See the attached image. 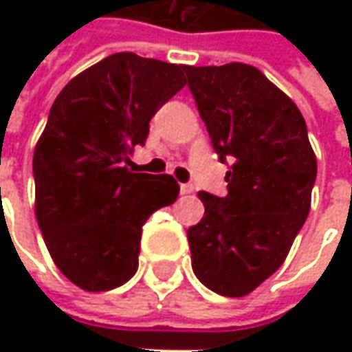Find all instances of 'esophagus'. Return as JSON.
I'll return each instance as SVG.
<instances>
[{
	"label": "esophagus",
	"instance_id": "34e87169",
	"mask_svg": "<svg viewBox=\"0 0 352 352\" xmlns=\"http://www.w3.org/2000/svg\"><path fill=\"white\" fill-rule=\"evenodd\" d=\"M194 186L192 184H180V194H192Z\"/></svg>",
	"mask_w": 352,
	"mask_h": 352
}]
</instances>
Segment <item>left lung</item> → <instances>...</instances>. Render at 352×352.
<instances>
[{"mask_svg": "<svg viewBox=\"0 0 352 352\" xmlns=\"http://www.w3.org/2000/svg\"><path fill=\"white\" fill-rule=\"evenodd\" d=\"M188 88L227 172V196L199 192L188 229L192 268L211 292L241 298L272 276L304 227L318 160L300 109L249 64L186 66Z\"/></svg>", "mask_w": 352, "mask_h": 352, "instance_id": "left-lung-1", "label": "left lung"}]
</instances>
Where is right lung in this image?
Wrapping results in <instances>:
<instances>
[{"label": "right lung", "instance_id": "right-lung-1", "mask_svg": "<svg viewBox=\"0 0 352 352\" xmlns=\"http://www.w3.org/2000/svg\"><path fill=\"white\" fill-rule=\"evenodd\" d=\"M184 64L117 52L70 80L33 156L34 211L54 264L86 292L139 268L144 221L174 204L176 180L125 166L156 111L186 84Z\"/></svg>", "mask_w": 352, "mask_h": 352}]
</instances>
